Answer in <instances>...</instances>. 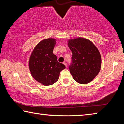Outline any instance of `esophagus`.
I'll use <instances>...</instances> for the list:
<instances>
[{"mask_svg": "<svg viewBox=\"0 0 124 124\" xmlns=\"http://www.w3.org/2000/svg\"><path fill=\"white\" fill-rule=\"evenodd\" d=\"M63 63V64L64 65H65V66H66V67H67V63H66V62H64Z\"/></svg>", "mask_w": 124, "mask_h": 124, "instance_id": "34e87169", "label": "esophagus"}]
</instances>
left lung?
<instances>
[{"instance_id": "1", "label": "left lung", "mask_w": 124, "mask_h": 124, "mask_svg": "<svg viewBox=\"0 0 124 124\" xmlns=\"http://www.w3.org/2000/svg\"><path fill=\"white\" fill-rule=\"evenodd\" d=\"M68 45L72 52L70 73L75 81L85 84L100 72L102 60L100 52L92 42L84 38L70 39Z\"/></svg>"}]
</instances>
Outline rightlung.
Masks as SVG:
<instances>
[{
    "mask_svg": "<svg viewBox=\"0 0 124 124\" xmlns=\"http://www.w3.org/2000/svg\"><path fill=\"white\" fill-rule=\"evenodd\" d=\"M56 40L48 38L38 44L31 54L29 68L35 80L45 86L55 83L59 78L60 73L66 68L64 65L57 61L53 54Z\"/></svg>",
    "mask_w": 124,
    "mask_h": 124,
    "instance_id": "add662e5",
    "label": "right lung"
}]
</instances>
